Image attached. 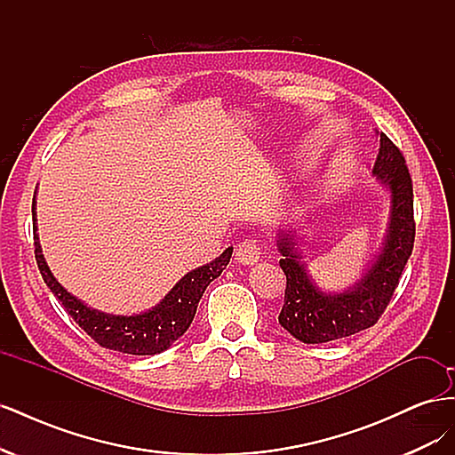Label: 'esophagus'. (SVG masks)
I'll use <instances>...</instances> for the list:
<instances>
[{
  "label": "esophagus",
  "mask_w": 455,
  "mask_h": 455,
  "mask_svg": "<svg viewBox=\"0 0 455 455\" xmlns=\"http://www.w3.org/2000/svg\"><path fill=\"white\" fill-rule=\"evenodd\" d=\"M259 244L256 239H246L235 249V259L243 266H254L259 259Z\"/></svg>",
  "instance_id": "esophagus-1"
}]
</instances>
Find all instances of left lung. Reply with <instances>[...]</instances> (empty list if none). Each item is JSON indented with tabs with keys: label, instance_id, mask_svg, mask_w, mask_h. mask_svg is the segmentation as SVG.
I'll return each mask as SVG.
<instances>
[{
	"label": "left lung",
	"instance_id": "left-lung-1",
	"mask_svg": "<svg viewBox=\"0 0 455 455\" xmlns=\"http://www.w3.org/2000/svg\"><path fill=\"white\" fill-rule=\"evenodd\" d=\"M378 136L379 151L371 174L387 189L391 206L381 249L359 279L338 292L323 291L298 249L294 229L279 228L275 237L283 256L279 266L286 275L279 324L304 343L334 341L374 326L387 307L414 249V191L406 161L387 136L383 132Z\"/></svg>",
	"mask_w": 455,
	"mask_h": 455
}]
</instances>
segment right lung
<instances>
[{"label": "right lung", "mask_w": 455, "mask_h": 455, "mask_svg": "<svg viewBox=\"0 0 455 455\" xmlns=\"http://www.w3.org/2000/svg\"><path fill=\"white\" fill-rule=\"evenodd\" d=\"M32 218H34V244H36V259L49 291L57 296L64 306L68 315L85 330V332L99 343V346L127 353V355H157L169 349L172 343L186 334L191 321L197 313L199 299L220 273L229 264L233 246L214 258L211 264H204L188 271L178 281L164 298L151 309H146L136 315H114L89 307L84 299L76 298L72 292L54 277L49 269L45 256L41 254V244L37 235V218H36V196L32 203Z\"/></svg>", "instance_id": "1"}]
</instances>
